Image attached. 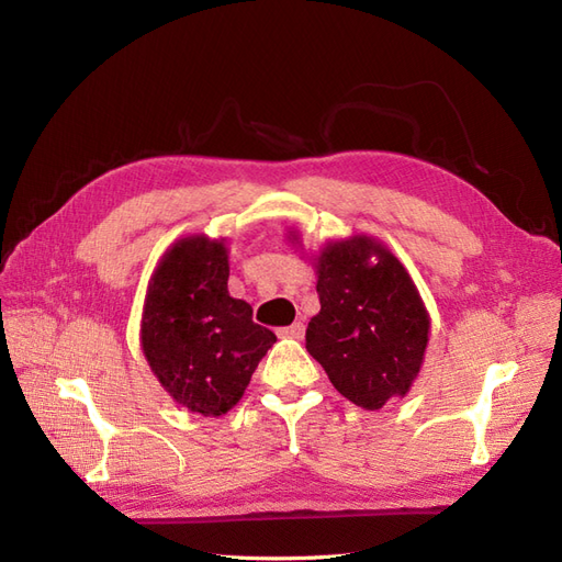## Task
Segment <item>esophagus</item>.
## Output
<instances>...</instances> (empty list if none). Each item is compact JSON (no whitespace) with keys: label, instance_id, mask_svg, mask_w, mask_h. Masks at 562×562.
I'll list each match as a JSON object with an SVG mask.
<instances>
[{"label":"esophagus","instance_id":"esophagus-1","mask_svg":"<svg viewBox=\"0 0 562 562\" xmlns=\"http://www.w3.org/2000/svg\"><path fill=\"white\" fill-rule=\"evenodd\" d=\"M279 335L281 337H291V339H302L304 337V326H302V323H293V326L281 328Z\"/></svg>","mask_w":562,"mask_h":562}]
</instances>
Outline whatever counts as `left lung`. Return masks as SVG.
<instances>
[{
    "label": "left lung",
    "instance_id": "8db88e82",
    "mask_svg": "<svg viewBox=\"0 0 562 562\" xmlns=\"http://www.w3.org/2000/svg\"><path fill=\"white\" fill-rule=\"evenodd\" d=\"M285 239L302 246L295 229ZM310 262L321 312L307 326V351L333 386L363 411L411 394L431 316L405 265L370 234L330 239Z\"/></svg>",
    "mask_w": 562,
    "mask_h": 562
}]
</instances>
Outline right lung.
I'll return each instance as SVG.
<instances>
[{
	"mask_svg": "<svg viewBox=\"0 0 562 562\" xmlns=\"http://www.w3.org/2000/svg\"><path fill=\"white\" fill-rule=\"evenodd\" d=\"M227 239L182 236L151 271L140 347L173 403L220 417L241 401L277 335L252 323V310L227 291Z\"/></svg>",
	"mask_w": 562,
	"mask_h": 562,
	"instance_id": "obj_1",
	"label": "right lung"
}]
</instances>
